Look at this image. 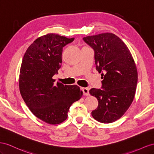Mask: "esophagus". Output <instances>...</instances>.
<instances>
[{"mask_svg": "<svg viewBox=\"0 0 154 154\" xmlns=\"http://www.w3.org/2000/svg\"><path fill=\"white\" fill-rule=\"evenodd\" d=\"M81 90L84 95H89V89L88 88H82Z\"/></svg>", "mask_w": 154, "mask_h": 154, "instance_id": "esophagus-1", "label": "esophagus"}]
</instances>
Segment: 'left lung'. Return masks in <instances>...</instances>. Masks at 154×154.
<instances>
[{"instance_id":"obj_1","label":"left lung","mask_w":154,"mask_h":154,"mask_svg":"<svg viewBox=\"0 0 154 154\" xmlns=\"http://www.w3.org/2000/svg\"><path fill=\"white\" fill-rule=\"evenodd\" d=\"M94 50L96 69L101 73V89L90 94L99 104L91 115L103 123H110L124 115L132 103L137 84V71L131 53L120 38L105 33L83 38Z\"/></svg>"}]
</instances>
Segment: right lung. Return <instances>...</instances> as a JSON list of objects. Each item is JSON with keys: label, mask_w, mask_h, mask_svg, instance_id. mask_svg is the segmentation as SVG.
Instances as JSON below:
<instances>
[{"label": "right lung", "mask_w": 154, "mask_h": 154, "mask_svg": "<svg viewBox=\"0 0 154 154\" xmlns=\"http://www.w3.org/2000/svg\"><path fill=\"white\" fill-rule=\"evenodd\" d=\"M73 41L55 33L45 35L28 47L22 61V97L33 115L48 124H60L66 119L69 107L82 95L77 85L55 84L53 79L61 66L63 47Z\"/></svg>", "instance_id": "add662e5"}]
</instances>
